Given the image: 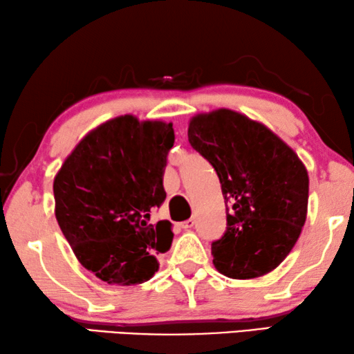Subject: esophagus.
Returning a JSON list of instances; mask_svg holds the SVG:
<instances>
[{"mask_svg":"<svg viewBox=\"0 0 354 354\" xmlns=\"http://www.w3.org/2000/svg\"><path fill=\"white\" fill-rule=\"evenodd\" d=\"M194 224H196L194 219L189 218V219H187V221H182V223H180V227L185 229V230H188V229H193Z\"/></svg>","mask_w":354,"mask_h":354,"instance_id":"1","label":"esophagus"}]
</instances>
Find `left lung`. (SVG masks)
<instances>
[{
	"label": "left lung",
	"instance_id": "8db88e82",
	"mask_svg": "<svg viewBox=\"0 0 354 354\" xmlns=\"http://www.w3.org/2000/svg\"><path fill=\"white\" fill-rule=\"evenodd\" d=\"M188 141L221 183L227 227L213 265L232 279L273 271L306 223L309 177L298 155L265 125L230 109L191 119Z\"/></svg>",
	"mask_w": 354,
	"mask_h": 354
}]
</instances>
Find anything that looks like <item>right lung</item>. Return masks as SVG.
<instances>
[{"label": "right lung", "instance_id": "1", "mask_svg": "<svg viewBox=\"0 0 354 354\" xmlns=\"http://www.w3.org/2000/svg\"><path fill=\"white\" fill-rule=\"evenodd\" d=\"M172 124L120 115L81 139L55 177L56 219L80 263L119 286L149 281L172 243L169 221H150L166 199Z\"/></svg>", "mask_w": 354, "mask_h": 354}]
</instances>
